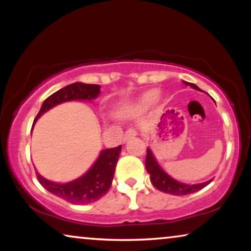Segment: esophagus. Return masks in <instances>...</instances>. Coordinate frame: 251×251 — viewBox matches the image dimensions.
<instances>
[{"mask_svg": "<svg viewBox=\"0 0 251 251\" xmlns=\"http://www.w3.org/2000/svg\"><path fill=\"white\" fill-rule=\"evenodd\" d=\"M136 135H137V132H136L135 129H129V130H126V133H125V136H123V143H126L129 139L133 138V137H135Z\"/></svg>", "mask_w": 251, "mask_h": 251, "instance_id": "34e87169", "label": "esophagus"}]
</instances>
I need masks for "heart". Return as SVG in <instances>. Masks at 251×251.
Instances as JSON below:
<instances>
[{"instance_id": "1", "label": "heart", "mask_w": 251, "mask_h": 251, "mask_svg": "<svg viewBox=\"0 0 251 251\" xmlns=\"http://www.w3.org/2000/svg\"><path fill=\"white\" fill-rule=\"evenodd\" d=\"M159 98V91L157 90H149L140 96L137 100V107L140 109L150 107L151 105L154 104Z\"/></svg>"}]
</instances>
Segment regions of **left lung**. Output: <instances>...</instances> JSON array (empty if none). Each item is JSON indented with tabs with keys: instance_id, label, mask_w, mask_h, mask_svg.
<instances>
[{
	"instance_id": "left-lung-1",
	"label": "left lung",
	"mask_w": 251,
	"mask_h": 251,
	"mask_svg": "<svg viewBox=\"0 0 251 251\" xmlns=\"http://www.w3.org/2000/svg\"><path fill=\"white\" fill-rule=\"evenodd\" d=\"M184 83L186 85H190L191 88L195 89V90L200 91V88L197 87V85L193 83H190V82H185ZM145 166L147 173L150 174L151 181H152L153 186L157 188V190L163 192V193L173 194V195H187L195 193V192L202 190V188L207 186L208 184H210V181L208 180L204 181V183L201 184H184L180 183L174 178H171L169 175H168L166 171H164L162 168L160 167V164L157 163L155 157H154L152 151H151L150 147H147V154H146V160H145Z\"/></svg>"
}]
</instances>
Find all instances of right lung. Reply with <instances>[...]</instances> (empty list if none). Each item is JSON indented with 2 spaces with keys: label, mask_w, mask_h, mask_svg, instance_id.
<instances>
[{
  "label": "right lung",
  "mask_w": 251,
  "mask_h": 251,
  "mask_svg": "<svg viewBox=\"0 0 251 251\" xmlns=\"http://www.w3.org/2000/svg\"><path fill=\"white\" fill-rule=\"evenodd\" d=\"M99 94H100V85L98 84H85L76 82L67 85L44 100L39 114L34 120L33 126L43 113L49 111L56 105L71 100H91L97 98ZM120 153H121V145L101 151L94 166L83 176L70 183H53L43 178L39 173H36L37 179L47 191L70 203H91L104 197L111 188Z\"/></svg>",
  "instance_id": "1"
}]
</instances>
